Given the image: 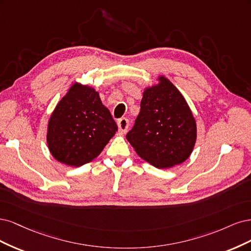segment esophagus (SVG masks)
I'll list each match as a JSON object with an SVG mask.
<instances>
[{"label":"esophagus","instance_id":"1","mask_svg":"<svg viewBox=\"0 0 251 251\" xmlns=\"http://www.w3.org/2000/svg\"><path fill=\"white\" fill-rule=\"evenodd\" d=\"M118 126H119V131L121 133H125L128 129L129 126V122L126 118H121L118 121Z\"/></svg>","mask_w":251,"mask_h":251}]
</instances>
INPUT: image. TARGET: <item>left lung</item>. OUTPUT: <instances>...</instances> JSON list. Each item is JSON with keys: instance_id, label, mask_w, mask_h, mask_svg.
<instances>
[{"instance_id": "8db88e82", "label": "left lung", "mask_w": 251, "mask_h": 251, "mask_svg": "<svg viewBox=\"0 0 251 251\" xmlns=\"http://www.w3.org/2000/svg\"><path fill=\"white\" fill-rule=\"evenodd\" d=\"M143 94L141 111L126 139L158 169L179 165L196 142V122L180 92L167 78Z\"/></svg>"}]
</instances>
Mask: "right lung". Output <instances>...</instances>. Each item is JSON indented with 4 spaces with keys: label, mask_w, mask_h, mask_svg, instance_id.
<instances>
[{
    "label": "right lung",
    "mask_w": 251,
    "mask_h": 251,
    "mask_svg": "<svg viewBox=\"0 0 251 251\" xmlns=\"http://www.w3.org/2000/svg\"><path fill=\"white\" fill-rule=\"evenodd\" d=\"M117 130L99 94L92 87L75 83L50 118L48 146L60 163L79 167L98 156Z\"/></svg>",
    "instance_id": "1"
}]
</instances>
